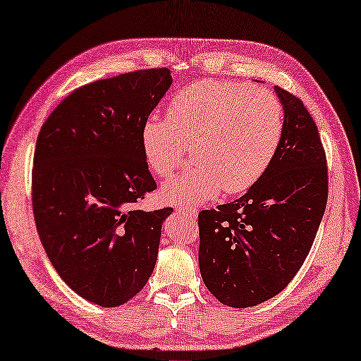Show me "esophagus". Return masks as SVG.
I'll return each mask as SVG.
<instances>
[{
  "label": "esophagus",
  "mask_w": 361,
  "mask_h": 361,
  "mask_svg": "<svg viewBox=\"0 0 361 361\" xmlns=\"http://www.w3.org/2000/svg\"><path fill=\"white\" fill-rule=\"evenodd\" d=\"M176 212L187 215V216H190V219H196V215H198V210H196V207H178L176 209Z\"/></svg>",
  "instance_id": "1"
}]
</instances>
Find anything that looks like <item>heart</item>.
<instances>
[{
    "instance_id": "obj_1",
    "label": "heart",
    "mask_w": 361,
    "mask_h": 361,
    "mask_svg": "<svg viewBox=\"0 0 361 361\" xmlns=\"http://www.w3.org/2000/svg\"><path fill=\"white\" fill-rule=\"evenodd\" d=\"M284 132L281 102L247 83L200 81L169 104L168 116H151L141 127V149L159 178L180 168L187 149L196 165L161 187L171 204H200L240 193L265 173Z\"/></svg>"
}]
</instances>
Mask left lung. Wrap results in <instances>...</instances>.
Instances as JSON below:
<instances>
[{"instance_id": "1", "label": "left lung", "mask_w": 361, "mask_h": 361, "mask_svg": "<svg viewBox=\"0 0 361 361\" xmlns=\"http://www.w3.org/2000/svg\"><path fill=\"white\" fill-rule=\"evenodd\" d=\"M275 91L284 132L274 160L239 200L198 215L202 281L233 308L255 307L288 286L327 206V159L316 122L300 99Z\"/></svg>"}]
</instances>
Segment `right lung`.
Segmentation results:
<instances>
[{"label":"right lung","mask_w":361,"mask_h":361,"mask_svg":"<svg viewBox=\"0 0 361 361\" xmlns=\"http://www.w3.org/2000/svg\"><path fill=\"white\" fill-rule=\"evenodd\" d=\"M173 83L145 69L69 94L39 132L32 212L54 270L100 307L126 303L157 262L161 223L173 212L133 209L157 188L141 149V127Z\"/></svg>","instance_id":"add662e5"}]
</instances>
